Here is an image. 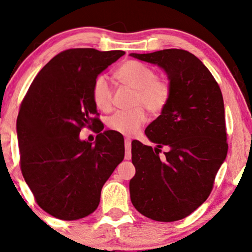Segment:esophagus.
I'll list each match as a JSON object with an SVG mask.
<instances>
[{"instance_id":"obj_1","label":"esophagus","mask_w":252,"mask_h":252,"mask_svg":"<svg viewBox=\"0 0 252 252\" xmlns=\"http://www.w3.org/2000/svg\"><path fill=\"white\" fill-rule=\"evenodd\" d=\"M125 145H126V159H131V139L130 138H126Z\"/></svg>"}]
</instances>
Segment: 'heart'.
<instances>
[{"label":"heart","instance_id":"heart-1","mask_svg":"<svg viewBox=\"0 0 252 252\" xmlns=\"http://www.w3.org/2000/svg\"><path fill=\"white\" fill-rule=\"evenodd\" d=\"M116 77L121 84L134 90V108L116 112L107 120V126L115 132L132 136L146 121L142 107L152 115H158L166 108L172 96V85L167 79L157 78L152 67L136 60L123 63L116 71ZM92 97L100 111L110 112L113 107V88L105 74H99L94 80Z\"/></svg>","mask_w":252,"mask_h":252}]
</instances>
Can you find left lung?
Wrapping results in <instances>:
<instances>
[{
	"mask_svg": "<svg viewBox=\"0 0 252 252\" xmlns=\"http://www.w3.org/2000/svg\"><path fill=\"white\" fill-rule=\"evenodd\" d=\"M130 55L163 67L172 85L170 103L145 131L157 147L132 141L136 174L130 181V198L148 219L175 222L206 201L226 157L222 92L204 63L188 51ZM164 147L168 150L160 157Z\"/></svg>",
	"mask_w": 252,
	"mask_h": 252,
	"instance_id": "obj_1",
	"label": "left lung"
}]
</instances>
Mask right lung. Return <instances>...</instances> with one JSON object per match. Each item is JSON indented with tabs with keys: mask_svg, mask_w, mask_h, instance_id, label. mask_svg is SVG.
I'll use <instances>...</instances> for the list:
<instances>
[{
	"mask_svg": "<svg viewBox=\"0 0 252 252\" xmlns=\"http://www.w3.org/2000/svg\"><path fill=\"white\" fill-rule=\"evenodd\" d=\"M123 51L70 48L55 55L33 79L17 119L20 168L40 208L59 220L94 213L100 191L125 158L121 133L102 132L92 97L95 78ZM82 127L96 129L95 145L81 142Z\"/></svg>",
	"mask_w": 252,
	"mask_h": 252,
	"instance_id": "right-lung-1",
	"label": "right lung"
}]
</instances>
